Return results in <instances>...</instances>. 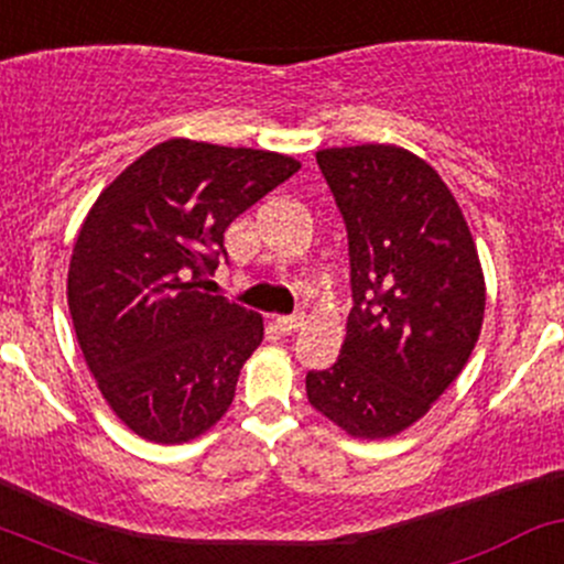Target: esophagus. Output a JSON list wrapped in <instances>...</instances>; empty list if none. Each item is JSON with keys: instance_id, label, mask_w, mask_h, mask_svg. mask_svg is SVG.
Wrapping results in <instances>:
<instances>
[{"instance_id": "obj_1", "label": "esophagus", "mask_w": 564, "mask_h": 564, "mask_svg": "<svg viewBox=\"0 0 564 564\" xmlns=\"http://www.w3.org/2000/svg\"><path fill=\"white\" fill-rule=\"evenodd\" d=\"M278 329H281L283 334H292L300 329L302 324H305V313H294V315H278L275 318Z\"/></svg>"}]
</instances>
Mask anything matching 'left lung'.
I'll return each instance as SVG.
<instances>
[{
  "label": "left lung",
  "instance_id": "left-lung-1",
  "mask_svg": "<svg viewBox=\"0 0 564 564\" xmlns=\"http://www.w3.org/2000/svg\"><path fill=\"white\" fill-rule=\"evenodd\" d=\"M345 219L352 311L337 364L307 372V401L356 438L410 429L466 367L485 275L436 171L393 144L315 152Z\"/></svg>",
  "mask_w": 564,
  "mask_h": 564
}]
</instances>
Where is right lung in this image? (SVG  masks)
Instances as JSON below:
<instances>
[{"mask_svg":"<svg viewBox=\"0 0 564 564\" xmlns=\"http://www.w3.org/2000/svg\"><path fill=\"white\" fill-rule=\"evenodd\" d=\"M300 171L289 154L171 139L98 195L69 262V311L107 404L141 438L182 444L232 404L262 315L203 292L225 230Z\"/></svg>","mask_w":564,"mask_h":564,"instance_id":"right-lung-1","label":"right lung"}]
</instances>
